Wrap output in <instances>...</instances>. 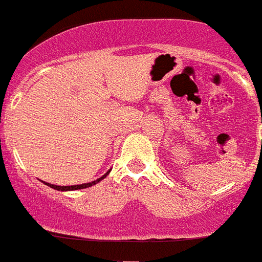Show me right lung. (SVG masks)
<instances>
[{
	"label": "right lung",
	"instance_id": "1",
	"mask_svg": "<svg viewBox=\"0 0 262 262\" xmlns=\"http://www.w3.org/2000/svg\"><path fill=\"white\" fill-rule=\"evenodd\" d=\"M111 170V169H110ZM110 170H107V172L105 173V174L102 176V177H99L97 178L96 181H92V182H88V184H81V185H71V186H59V185H52V184H48V182H45V181H41L43 184H46L47 186L52 187V189H55V190H59V191H71V190H80V189H86V187H90V186H93V185L98 184L99 181H102L103 178L106 177V176L110 173Z\"/></svg>",
	"mask_w": 262,
	"mask_h": 262
}]
</instances>
